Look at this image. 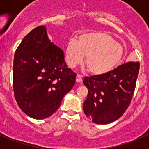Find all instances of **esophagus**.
Instances as JSON below:
<instances>
[{"mask_svg": "<svg viewBox=\"0 0 149 149\" xmlns=\"http://www.w3.org/2000/svg\"><path fill=\"white\" fill-rule=\"evenodd\" d=\"M82 81H83L82 75H81L80 74H77V77H76V81H77V82H81Z\"/></svg>", "mask_w": 149, "mask_h": 149, "instance_id": "obj_1", "label": "esophagus"}]
</instances>
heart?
Here are the masks:
<instances>
[{"mask_svg":"<svg viewBox=\"0 0 149 149\" xmlns=\"http://www.w3.org/2000/svg\"><path fill=\"white\" fill-rule=\"evenodd\" d=\"M122 56V45L111 36L101 32L82 34L77 42L71 39L65 50V58L69 66L81 64L86 56V67L94 74H103L113 70Z\"/></svg>","mask_w":149,"mask_h":149,"instance_id":"heart-1","label":"heart"}]
</instances>
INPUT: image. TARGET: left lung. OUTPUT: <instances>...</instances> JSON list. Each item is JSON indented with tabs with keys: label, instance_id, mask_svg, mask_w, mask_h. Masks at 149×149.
Masks as SVG:
<instances>
[{
	"label": "left lung",
	"instance_id": "obj_1",
	"mask_svg": "<svg viewBox=\"0 0 149 149\" xmlns=\"http://www.w3.org/2000/svg\"><path fill=\"white\" fill-rule=\"evenodd\" d=\"M139 70V62L130 61L107 73L84 77L83 83L88 89L85 115L96 124L120 118L131 104Z\"/></svg>",
	"mask_w": 149,
	"mask_h": 149
}]
</instances>
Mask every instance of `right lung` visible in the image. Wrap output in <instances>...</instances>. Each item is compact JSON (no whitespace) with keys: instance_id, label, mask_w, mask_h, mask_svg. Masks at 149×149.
Listing matches in <instances>:
<instances>
[{"instance_id":"obj_1","label":"right lung","mask_w":149,"mask_h":149,"mask_svg":"<svg viewBox=\"0 0 149 149\" xmlns=\"http://www.w3.org/2000/svg\"><path fill=\"white\" fill-rule=\"evenodd\" d=\"M13 90L17 104L29 116L42 119L58 110L72 89L76 73L68 68L63 50L48 39L39 26L24 36L15 51Z\"/></svg>"}]
</instances>
